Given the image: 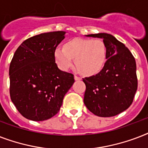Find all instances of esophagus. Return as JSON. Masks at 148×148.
I'll return each mask as SVG.
<instances>
[{
  "mask_svg": "<svg viewBox=\"0 0 148 148\" xmlns=\"http://www.w3.org/2000/svg\"><path fill=\"white\" fill-rule=\"evenodd\" d=\"M74 80L75 81H80V80H81V77H80L79 76H77V75H74Z\"/></svg>",
  "mask_w": 148,
  "mask_h": 148,
  "instance_id": "1",
  "label": "esophagus"
}]
</instances>
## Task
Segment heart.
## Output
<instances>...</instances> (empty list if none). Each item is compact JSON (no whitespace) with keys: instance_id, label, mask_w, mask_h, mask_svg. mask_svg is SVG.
Here are the masks:
<instances>
[{"instance_id":"heart-1","label":"heart","mask_w":148,"mask_h":148,"mask_svg":"<svg viewBox=\"0 0 148 148\" xmlns=\"http://www.w3.org/2000/svg\"><path fill=\"white\" fill-rule=\"evenodd\" d=\"M108 50L103 40L74 38L67 41L64 48L57 47L54 58L58 67L67 71L73 66L74 59L79 71L92 76L101 71L105 64Z\"/></svg>"}]
</instances>
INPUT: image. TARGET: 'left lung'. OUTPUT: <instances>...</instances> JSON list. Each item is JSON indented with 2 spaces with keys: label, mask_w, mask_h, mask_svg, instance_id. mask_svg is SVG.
Instances as JSON below:
<instances>
[{
  "label": "left lung",
  "mask_w": 148,
  "mask_h": 148,
  "mask_svg": "<svg viewBox=\"0 0 148 148\" xmlns=\"http://www.w3.org/2000/svg\"><path fill=\"white\" fill-rule=\"evenodd\" d=\"M85 36L103 39L108 57L98 74L83 78L86 85L84 103L98 117H113L133 102L138 89L135 59L128 48L110 34Z\"/></svg>",
  "instance_id": "8db88e82"
}]
</instances>
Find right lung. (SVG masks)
<instances>
[{
  "label": "right lung",
  "instance_id": "add662e5",
  "mask_svg": "<svg viewBox=\"0 0 148 148\" xmlns=\"http://www.w3.org/2000/svg\"><path fill=\"white\" fill-rule=\"evenodd\" d=\"M65 31L43 33L27 39L15 51L9 68L13 103L27 119L41 121L57 114L74 75L55 63L54 51Z\"/></svg>",
  "mask_w": 148,
  "mask_h": 148
}]
</instances>
